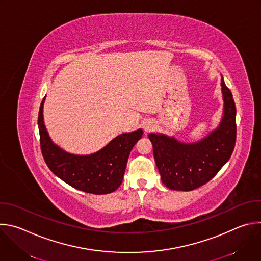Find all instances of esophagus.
Segmentation results:
<instances>
[{
    "label": "esophagus",
    "mask_w": 261,
    "mask_h": 261,
    "mask_svg": "<svg viewBox=\"0 0 261 261\" xmlns=\"http://www.w3.org/2000/svg\"><path fill=\"white\" fill-rule=\"evenodd\" d=\"M152 128H153V124H152L151 121H146V122L143 124V129H144L145 132L151 131Z\"/></svg>",
    "instance_id": "obj_1"
}]
</instances>
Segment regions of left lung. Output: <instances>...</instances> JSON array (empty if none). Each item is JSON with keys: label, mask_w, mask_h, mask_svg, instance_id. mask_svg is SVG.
Listing matches in <instances>:
<instances>
[{"label": "left lung", "mask_w": 261, "mask_h": 261, "mask_svg": "<svg viewBox=\"0 0 261 261\" xmlns=\"http://www.w3.org/2000/svg\"><path fill=\"white\" fill-rule=\"evenodd\" d=\"M223 116L219 126L196 142H182L173 136L150 133L154 158L167 188L191 191L212 179L230 158L237 136L236 104L221 77Z\"/></svg>", "instance_id": "left-lung-1"}]
</instances>
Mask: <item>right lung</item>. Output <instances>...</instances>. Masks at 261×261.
<instances>
[{
	"mask_svg": "<svg viewBox=\"0 0 261 261\" xmlns=\"http://www.w3.org/2000/svg\"><path fill=\"white\" fill-rule=\"evenodd\" d=\"M44 100L45 97L39 109L38 127L42 155L49 169L73 188L87 193L99 195L116 191L123 181L129 154L143 131L137 129L120 134L90 155L70 154L51 140L46 130Z\"/></svg>",
	"mask_w": 261,
	"mask_h": 261,
	"instance_id": "right-lung-1",
	"label": "right lung"
}]
</instances>
